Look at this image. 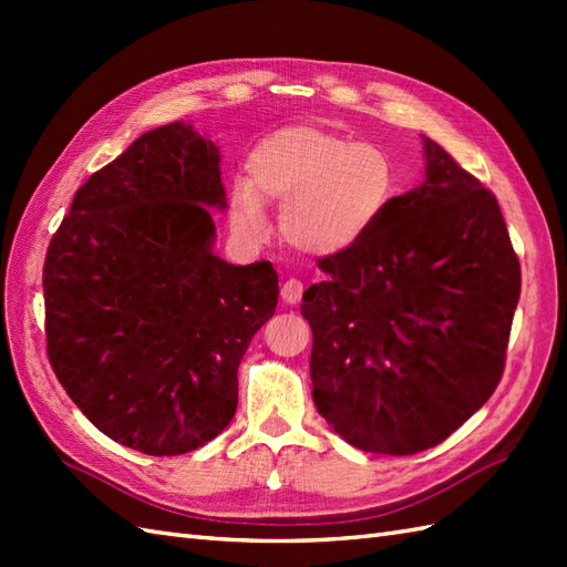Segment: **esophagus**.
<instances>
[{
	"label": "esophagus",
	"mask_w": 567,
	"mask_h": 567,
	"mask_svg": "<svg viewBox=\"0 0 567 567\" xmlns=\"http://www.w3.org/2000/svg\"><path fill=\"white\" fill-rule=\"evenodd\" d=\"M302 292H305V282L297 280V277H290V280L282 285L280 297H282V302H287V305H297L299 299H302Z\"/></svg>",
	"instance_id": "34e87169"
}]
</instances>
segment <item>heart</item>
<instances>
[{
  "label": "heart",
  "instance_id": "1",
  "mask_svg": "<svg viewBox=\"0 0 567 567\" xmlns=\"http://www.w3.org/2000/svg\"><path fill=\"white\" fill-rule=\"evenodd\" d=\"M246 171V183L231 192L234 226L265 238L270 221L262 202L280 204L282 238L307 256H336L360 244L396 192V163L382 146L311 124L265 136Z\"/></svg>",
  "mask_w": 567,
  "mask_h": 567
}]
</instances>
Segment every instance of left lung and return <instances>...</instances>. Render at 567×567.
<instances>
[{"label": "left lung", "mask_w": 567, "mask_h": 567, "mask_svg": "<svg viewBox=\"0 0 567 567\" xmlns=\"http://www.w3.org/2000/svg\"><path fill=\"white\" fill-rule=\"evenodd\" d=\"M424 151V185L319 258L327 280L302 297L315 404L368 453L433 449L489 400L522 295L497 197L436 141Z\"/></svg>", "instance_id": "1"}]
</instances>
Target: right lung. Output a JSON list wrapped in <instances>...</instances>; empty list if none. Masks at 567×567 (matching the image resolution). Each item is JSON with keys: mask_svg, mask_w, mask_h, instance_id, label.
<instances>
[{"mask_svg": "<svg viewBox=\"0 0 567 567\" xmlns=\"http://www.w3.org/2000/svg\"><path fill=\"white\" fill-rule=\"evenodd\" d=\"M219 161L183 122L146 131L75 192L45 252L55 378L104 436L146 455L189 453L228 426L240 358L277 307L268 260L212 252Z\"/></svg>", "mask_w": 567, "mask_h": 567, "instance_id": "1", "label": "right lung"}]
</instances>
